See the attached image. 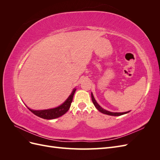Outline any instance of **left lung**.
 <instances>
[{
	"label": "left lung",
	"instance_id": "obj_1",
	"mask_svg": "<svg viewBox=\"0 0 160 160\" xmlns=\"http://www.w3.org/2000/svg\"><path fill=\"white\" fill-rule=\"evenodd\" d=\"M91 99H92V101H93V103L94 104V105L95 106V108L98 109L101 113H104V114H107L109 115H113V116H119V115H122L125 113H128L129 111H127V112H123V113H113V112H110V111H108L107 110H105L104 109H103L101 107V106L96 102V101L94 98V97L93 95V94L91 93Z\"/></svg>",
	"mask_w": 160,
	"mask_h": 160
}]
</instances>
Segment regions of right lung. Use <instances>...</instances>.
<instances>
[{
	"mask_svg": "<svg viewBox=\"0 0 160 160\" xmlns=\"http://www.w3.org/2000/svg\"><path fill=\"white\" fill-rule=\"evenodd\" d=\"M75 91L76 89H74L73 91H72L71 94L69 95V98H67V99L65 101V102L56 108L46 109V110H39V111L32 110L28 108V109L35 115L38 116V117L39 118H41L42 119H55L59 117H61V116H62L66 112H67L68 110L69 109Z\"/></svg>",
	"mask_w": 160,
	"mask_h": 160,
	"instance_id": "1",
	"label": "right lung"
}]
</instances>
